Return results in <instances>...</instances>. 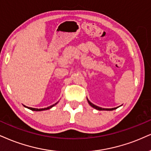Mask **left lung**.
I'll list each match as a JSON object with an SVG mask.
<instances>
[{"label": "left lung", "instance_id": "obj_1", "mask_svg": "<svg viewBox=\"0 0 151 151\" xmlns=\"http://www.w3.org/2000/svg\"><path fill=\"white\" fill-rule=\"evenodd\" d=\"M87 101H88V103L91 106L94 108V109H96V110H99V111H113V110H115L117 108H113V109H103V108H101V107H99L97 106L94 105V104H93L92 103H91V102L89 101L88 99H87Z\"/></svg>", "mask_w": 151, "mask_h": 151}]
</instances>
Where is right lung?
Listing matches in <instances>:
<instances>
[{
    "mask_svg": "<svg viewBox=\"0 0 151 151\" xmlns=\"http://www.w3.org/2000/svg\"><path fill=\"white\" fill-rule=\"evenodd\" d=\"M57 103H58V102H57V103H56V104H53V105L50 106H49V107L45 108V109H34V108H31V107H27V108H28V109H29L31 110V111H45V110H48V109H51L52 107H53L54 106H55L56 104H57ZM25 107H27V106H25Z\"/></svg>",
    "mask_w": 151,
    "mask_h": 151,
    "instance_id": "right-lung-1",
    "label": "right lung"
}]
</instances>
